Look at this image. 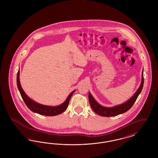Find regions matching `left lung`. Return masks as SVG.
<instances>
[{
  "instance_id": "left-lung-1",
  "label": "left lung",
  "mask_w": 158,
  "mask_h": 158,
  "mask_svg": "<svg viewBox=\"0 0 158 158\" xmlns=\"http://www.w3.org/2000/svg\"><path fill=\"white\" fill-rule=\"evenodd\" d=\"M143 83L144 77L143 69L142 73V81L139 88L135 93V94L126 102L120 105L114 106L113 107H105L98 103L97 101H96V100L92 96L90 92H89L88 98L90 103V107L95 113L103 117H113L123 113H126L131 108V106L135 102L137 98L143 89Z\"/></svg>"
}]
</instances>
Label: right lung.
<instances>
[{
    "instance_id": "add662e5",
    "label": "right lung",
    "mask_w": 158,
    "mask_h": 158,
    "mask_svg": "<svg viewBox=\"0 0 158 158\" xmlns=\"http://www.w3.org/2000/svg\"><path fill=\"white\" fill-rule=\"evenodd\" d=\"M16 82L18 90L27 107L34 113H37L46 116H54L63 113L68 108L70 99L75 90L72 91L66 98V101L61 104L57 106H48L39 104L28 97L23 90L19 81V70H18L16 77Z\"/></svg>"
}]
</instances>
